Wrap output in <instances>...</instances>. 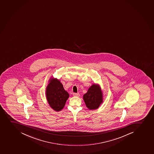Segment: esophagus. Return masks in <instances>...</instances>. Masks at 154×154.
Returning <instances> with one entry per match:
<instances>
[{"instance_id":"esophagus-1","label":"esophagus","mask_w":154,"mask_h":154,"mask_svg":"<svg viewBox=\"0 0 154 154\" xmlns=\"http://www.w3.org/2000/svg\"><path fill=\"white\" fill-rule=\"evenodd\" d=\"M73 96L74 97H79V93H73Z\"/></svg>"}]
</instances>
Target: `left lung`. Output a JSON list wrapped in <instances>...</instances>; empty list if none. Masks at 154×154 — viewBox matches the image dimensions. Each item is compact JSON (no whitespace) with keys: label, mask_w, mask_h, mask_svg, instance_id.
Returning <instances> with one entry per match:
<instances>
[{"label":"left lung","mask_w":154,"mask_h":154,"mask_svg":"<svg viewBox=\"0 0 154 154\" xmlns=\"http://www.w3.org/2000/svg\"><path fill=\"white\" fill-rule=\"evenodd\" d=\"M103 92L98 84H92L83 95V100L89 109H97L103 102Z\"/></svg>","instance_id":"1"}]
</instances>
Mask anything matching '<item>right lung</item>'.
I'll return each instance as SVG.
<instances>
[{"mask_svg": "<svg viewBox=\"0 0 154 154\" xmlns=\"http://www.w3.org/2000/svg\"><path fill=\"white\" fill-rule=\"evenodd\" d=\"M46 88V99L52 109L59 112L63 109L69 94L59 80L51 78Z\"/></svg>", "mask_w": 154, "mask_h": 154, "instance_id": "obj_1", "label": "right lung"}]
</instances>
